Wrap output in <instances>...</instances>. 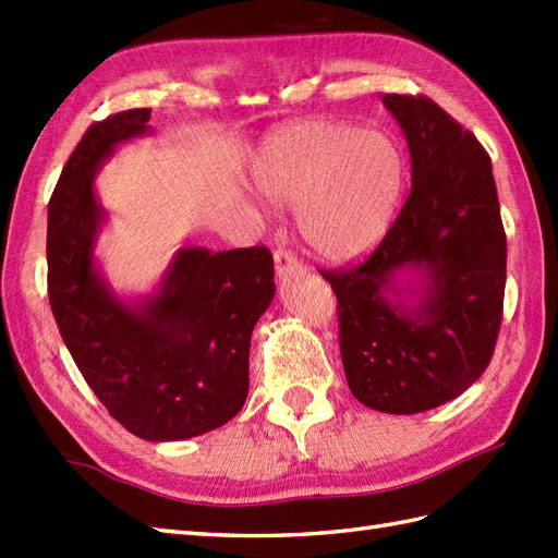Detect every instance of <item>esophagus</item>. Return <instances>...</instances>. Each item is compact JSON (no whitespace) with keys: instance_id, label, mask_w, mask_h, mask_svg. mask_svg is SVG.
Returning a JSON list of instances; mask_svg holds the SVG:
<instances>
[{"instance_id":"esophagus-1","label":"esophagus","mask_w":558,"mask_h":558,"mask_svg":"<svg viewBox=\"0 0 558 558\" xmlns=\"http://www.w3.org/2000/svg\"><path fill=\"white\" fill-rule=\"evenodd\" d=\"M272 260H276L278 276H286V272L300 268V260L290 252V248H276V252H272Z\"/></svg>"}]
</instances>
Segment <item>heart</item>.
Returning <instances> with one entry per match:
<instances>
[{"label": "heart", "instance_id": "obj_1", "mask_svg": "<svg viewBox=\"0 0 558 558\" xmlns=\"http://www.w3.org/2000/svg\"><path fill=\"white\" fill-rule=\"evenodd\" d=\"M405 160L396 141L340 122H300L270 136L256 160L268 198L298 206L314 254L345 260L374 246L396 216Z\"/></svg>", "mask_w": 558, "mask_h": 558}]
</instances>
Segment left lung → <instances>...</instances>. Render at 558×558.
I'll return each mask as SVG.
<instances>
[{
	"label": "left lung",
	"mask_w": 558,
	"mask_h": 558,
	"mask_svg": "<svg viewBox=\"0 0 558 558\" xmlns=\"http://www.w3.org/2000/svg\"><path fill=\"white\" fill-rule=\"evenodd\" d=\"M408 138L412 186L362 264L322 270L338 298V340L352 396L388 414L444 405L487 369L499 338L506 232L492 158L424 96L386 93ZM400 269L418 278L414 305L390 303Z\"/></svg>",
	"instance_id": "left-lung-1"
}]
</instances>
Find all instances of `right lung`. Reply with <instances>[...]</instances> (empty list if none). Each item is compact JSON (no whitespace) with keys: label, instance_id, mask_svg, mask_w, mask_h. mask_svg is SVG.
<instances>
[{"label":"right lung","instance_id":"right-lung-1","mask_svg":"<svg viewBox=\"0 0 558 558\" xmlns=\"http://www.w3.org/2000/svg\"><path fill=\"white\" fill-rule=\"evenodd\" d=\"M150 110L88 126L47 206V298L66 350L112 417L146 441L218 429L248 393V342L276 294L266 246L177 252L153 298L126 304L93 260L105 210L96 172L114 146L144 136Z\"/></svg>","mask_w":558,"mask_h":558}]
</instances>
